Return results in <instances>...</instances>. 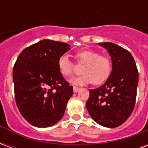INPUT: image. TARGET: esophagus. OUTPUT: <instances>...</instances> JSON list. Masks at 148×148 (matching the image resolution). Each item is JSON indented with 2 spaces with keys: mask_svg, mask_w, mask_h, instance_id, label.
Listing matches in <instances>:
<instances>
[{
  "mask_svg": "<svg viewBox=\"0 0 148 148\" xmlns=\"http://www.w3.org/2000/svg\"><path fill=\"white\" fill-rule=\"evenodd\" d=\"M73 90H74V93H77V92H78V90H79V88L77 86H74L73 87Z\"/></svg>",
  "mask_w": 148,
  "mask_h": 148,
  "instance_id": "esophagus-1",
  "label": "esophagus"
}]
</instances>
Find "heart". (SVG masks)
Returning <instances> with one entry per match:
<instances>
[{
    "instance_id": "heart-1",
    "label": "heart",
    "mask_w": 148,
    "mask_h": 148,
    "mask_svg": "<svg viewBox=\"0 0 148 148\" xmlns=\"http://www.w3.org/2000/svg\"><path fill=\"white\" fill-rule=\"evenodd\" d=\"M77 62L85 63L82 70V75L71 79V82L76 86L88 84H101L109 77L112 62L108 57L101 56L92 50H84L76 54ZM58 67L62 76L71 77L74 74V64L66 55H61L58 59Z\"/></svg>"
}]
</instances>
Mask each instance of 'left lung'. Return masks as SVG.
<instances>
[{
    "label": "left lung",
    "instance_id": "left-lung-1",
    "mask_svg": "<svg viewBox=\"0 0 148 148\" xmlns=\"http://www.w3.org/2000/svg\"><path fill=\"white\" fill-rule=\"evenodd\" d=\"M112 60V71L101 86L90 90L86 109L93 121L116 127L127 121L135 107L139 74L132 55L112 42H99Z\"/></svg>",
    "mask_w": 148,
    "mask_h": 148
}]
</instances>
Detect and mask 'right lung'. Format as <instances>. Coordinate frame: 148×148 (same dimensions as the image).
<instances>
[{"instance_id":"right-lung-1","label":"right lung","mask_w":148,"mask_h":148,"mask_svg":"<svg viewBox=\"0 0 148 148\" xmlns=\"http://www.w3.org/2000/svg\"><path fill=\"white\" fill-rule=\"evenodd\" d=\"M66 42L43 39L21 52L13 67L15 99L26 121L37 127L61 120L73 86L65 80L58 59L71 50Z\"/></svg>"}]
</instances>
